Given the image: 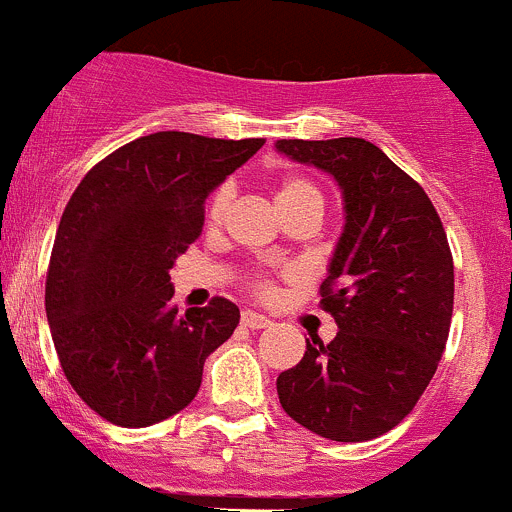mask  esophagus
<instances>
[{
    "mask_svg": "<svg viewBox=\"0 0 512 512\" xmlns=\"http://www.w3.org/2000/svg\"><path fill=\"white\" fill-rule=\"evenodd\" d=\"M241 326H246V328H266V326H271V321H268L266 316H261V313L244 311V313H241Z\"/></svg>",
    "mask_w": 512,
    "mask_h": 512,
    "instance_id": "34e87169",
    "label": "esophagus"
}]
</instances>
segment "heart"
<instances>
[{
    "label": "heart",
    "mask_w": 512,
    "mask_h": 512,
    "mask_svg": "<svg viewBox=\"0 0 512 512\" xmlns=\"http://www.w3.org/2000/svg\"><path fill=\"white\" fill-rule=\"evenodd\" d=\"M231 199H234V186L231 184L216 186L214 194H211V199H209V204H206V224L209 226L221 224L226 216V211H229ZM276 204H278V209H281L283 216L291 214V211H298V209L323 211V194L311 179H306V176L286 174L276 181ZM251 288H254L256 296H261V298H271L273 291H276L273 281H268V278H256V281L251 283Z\"/></svg>",
    "instance_id": "obj_1"
}]
</instances>
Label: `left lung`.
Instances as JSON below:
<instances>
[{
    "instance_id": "obj_1",
    "label": "left lung",
    "mask_w": 512,
    "mask_h": 512,
    "mask_svg": "<svg viewBox=\"0 0 512 512\" xmlns=\"http://www.w3.org/2000/svg\"><path fill=\"white\" fill-rule=\"evenodd\" d=\"M328 171L346 229L321 283L338 323L331 343L306 338L301 363L276 381L283 411L328 440L361 443L396 428L428 388L453 318V254L418 181L366 139L276 144Z\"/></svg>"
}]
</instances>
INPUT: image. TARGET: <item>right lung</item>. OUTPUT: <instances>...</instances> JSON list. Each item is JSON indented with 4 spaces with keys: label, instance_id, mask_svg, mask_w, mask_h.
Returning <instances> with one entry per match:
<instances>
[{
    "label": "right lung",
    "instance_id": "obj_1",
    "mask_svg": "<svg viewBox=\"0 0 512 512\" xmlns=\"http://www.w3.org/2000/svg\"><path fill=\"white\" fill-rule=\"evenodd\" d=\"M263 144L156 131L91 166L69 199L44 306L64 376L114 426L184 411L206 356L239 326L221 296L179 313L169 271L201 236L206 196Z\"/></svg>",
    "mask_w": 512,
    "mask_h": 512
}]
</instances>
